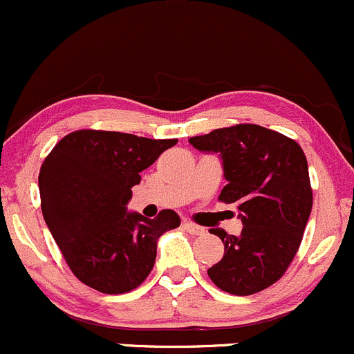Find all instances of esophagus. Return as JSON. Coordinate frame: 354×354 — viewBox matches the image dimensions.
I'll return each mask as SVG.
<instances>
[{
	"instance_id": "34e87169",
	"label": "esophagus",
	"mask_w": 354,
	"mask_h": 354,
	"mask_svg": "<svg viewBox=\"0 0 354 354\" xmlns=\"http://www.w3.org/2000/svg\"><path fill=\"white\" fill-rule=\"evenodd\" d=\"M185 228L192 235H205V228L200 227V225L192 223V221H185Z\"/></svg>"
}]
</instances>
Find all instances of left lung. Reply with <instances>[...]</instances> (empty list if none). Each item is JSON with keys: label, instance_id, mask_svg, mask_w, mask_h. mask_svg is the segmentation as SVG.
<instances>
[{"label": "left lung", "instance_id": "obj_1", "mask_svg": "<svg viewBox=\"0 0 354 354\" xmlns=\"http://www.w3.org/2000/svg\"><path fill=\"white\" fill-rule=\"evenodd\" d=\"M203 153H216L227 185L220 201L236 203L243 228H221L225 254L208 269L218 289L250 296L277 282L292 262L313 208L308 159L294 139L257 124H236L188 139Z\"/></svg>", "mask_w": 354, "mask_h": 354}]
</instances>
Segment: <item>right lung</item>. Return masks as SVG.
<instances>
[{"label":"right lung","instance_id":"1","mask_svg":"<svg viewBox=\"0 0 354 354\" xmlns=\"http://www.w3.org/2000/svg\"><path fill=\"white\" fill-rule=\"evenodd\" d=\"M178 139H147L82 129L65 136L38 174L41 212L65 262L80 282L104 294H124L145 282L158 239L180 227L173 209L149 220L127 212L133 186Z\"/></svg>","mask_w":354,"mask_h":354}]
</instances>
